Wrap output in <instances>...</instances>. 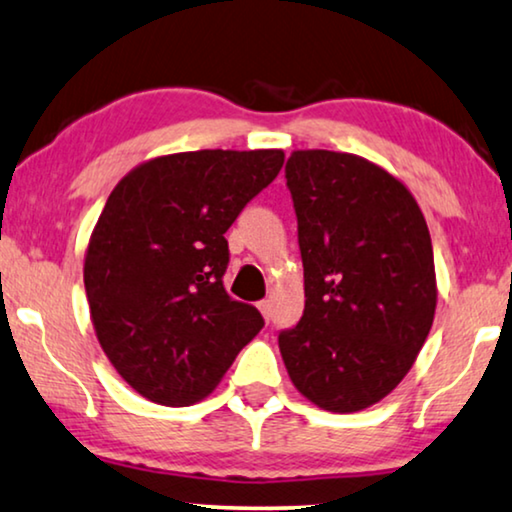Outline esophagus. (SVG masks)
Listing matches in <instances>:
<instances>
[{
	"instance_id": "1",
	"label": "esophagus",
	"mask_w": 512,
	"mask_h": 512,
	"mask_svg": "<svg viewBox=\"0 0 512 512\" xmlns=\"http://www.w3.org/2000/svg\"><path fill=\"white\" fill-rule=\"evenodd\" d=\"M257 306H259V311H262L264 318L269 320V318H271V301H269V299H262Z\"/></svg>"
}]
</instances>
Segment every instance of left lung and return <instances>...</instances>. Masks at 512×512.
Segmentation results:
<instances>
[{"label":"left lung","instance_id":"8db88e82","mask_svg":"<svg viewBox=\"0 0 512 512\" xmlns=\"http://www.w3.org/2000/svg\"><path fill=\"white\" fill-rule=\"evenodd\" d=\"M306 306L278 334L292 383L315 406L355 413L413 366L436 311L424 215L385 169L350 153L294 150L285 164Z\"/></svg>","mask_w":512,"mask_h":512}]
</instances>
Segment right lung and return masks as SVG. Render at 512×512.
<instances>
[{"label": "right lung", "mask_w": 512, "mask_h": 512, "mask_svg": "<svg viewBox=\"0 0 512 512\" xmlns=\"http://www.w3.org/2000/svg\"><path fill=\"white\" fill-rule=\"evenodd\" d=\"M283 162V150L164 155L106 199L85 253V294L99 345L141 397L204 399L264 327L222 285L225 232Z\"/></svg>", "instance_id": "obj_1"}]
</instances>
